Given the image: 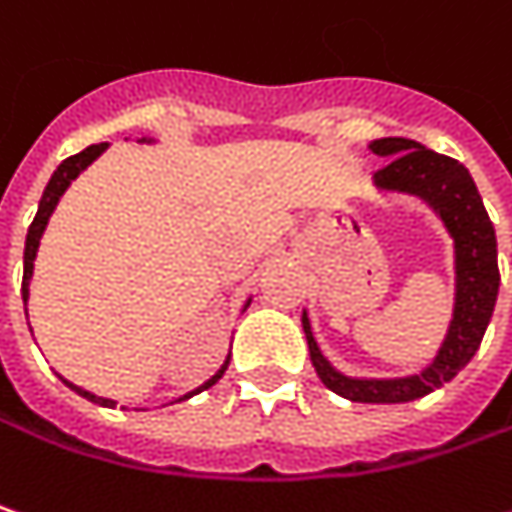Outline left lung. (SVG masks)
I'll list each match as a JSON object with an SVG mask.
<instances>
[{"label": "left lung", "mask_w": 512, "mask_h": 512, "mask_svg": "<svg viewBox=\"0 0 512 512\" xmlns=\"http://www.w3.org/2000/svg\"><path fill=\"white\" fill-rule=\"evenodd\" d=\"M373 154L387 157V165L376 171V186L382 192L417 195L443 218L449 236L455 238V314L446 332V341L437 358L405 379H349L338 373L317 347L311 335L309 314L303 311V332L309 341V355L320 382L332 393L352 402H411L431 393L434 387L452 382L457 373L472 361L493 317L498 297V250L495 230L478 186L466 165L446 154H437L414 139L384 136L370 142Z\"/></svg>", "instance_id": "left-lung-1"}]
</instances>
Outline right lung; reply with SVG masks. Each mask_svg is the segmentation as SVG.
I'll return each instance as SVG.
<instances>
[{"instance_id":"add662e5","label":"right lung","mask_w":512,"mask_h":512,"mask_svg":"<svg viewBox=\"0 0 512 512\" xmlns=\"http://www.w3.org/2000/svg\"><path fill=\"white\" fill-rule=\"evenodd\" d=\"M107 148V142H101V145H90V148H84L81 154H75V157H69V160H63V163L57 165V171L52 174V180H49V186H46V192H43V198H40V209H37V215H34V221H31V227H28V236H25V256H22V303H28V282H31V274H34V259H37V247H40V236H43V230H46V224H49V218H52V212H55L57 201H60V195L69 189V183L87 168V165L101 154ZM230 367V358L224 361V367L209 379V382H203L198 390H192V393H186L183 399H189V396H195V393H201V390H209L212 384L218 382L221 376H224V370ZM69 384V382H66ZM75 393H81L84 399H90L95 405H104V408H113L116 402L113 399H101V396H95L90 390H81V387H75V384H69Z\"/></svg>"}]
</instances>
